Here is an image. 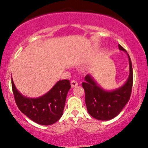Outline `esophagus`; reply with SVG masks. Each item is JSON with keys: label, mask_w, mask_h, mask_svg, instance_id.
<instances>
[{"label": "esophagus", "mask_w": 148, "mask_h": 148, "mask_svg": "<svg viewBox=\"0 0 148 148\" xmlns=\"http://www.w3.org/2000/svg\"><path fill=\"white\" fill-rule=\"evenodd\" d=\"M78 82L75 81V80H72V82H71V86H72V88H74L75 87V86H78Z\"/></svg>", "instance_id": "34e87169"}]
</instances>
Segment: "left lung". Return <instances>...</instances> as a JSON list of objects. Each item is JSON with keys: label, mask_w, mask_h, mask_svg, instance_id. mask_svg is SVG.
Returning a JSON list of instances; mask_svg holds the SVG:
<instances>
[{"label": "left lung", "mask_w": 148, "mask_h": 148, "mask_svg": "<svg viewBox=\"0 0 148 148\" xmlns=\"http://www.w3.org/2000/svg\"><path fill=\"white\" fill-rule=\"evenodd\" d=\"M121 51L127 53L129 62V75L121 87L107 90L100 87L90 74L84 78L82 85L85 92V103L88 114L99 121H109L119 115L131 97L133 82L131 59L125 49L119 45Z\"/></svg>", "instance_id": "1"}]
</instances>
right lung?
<instances>
[{"mask_svg":"<svg viewBox=\"0 0 148 148\" xmlns=\"http://www.w3.org/2000/svg\"><path fill=\"white\" fill-rule=\"evenodd\" d=\"M11 84L17 107L32 121L39 125H51L62 116L67 94L71 88L68 80H59L47 93L36 98L27 97L20 93L12 77Z\"/></svg>","mask_w":148,"mask_h":148,"instance_id":"add662e5","label":"right lung"}]
</instances>
